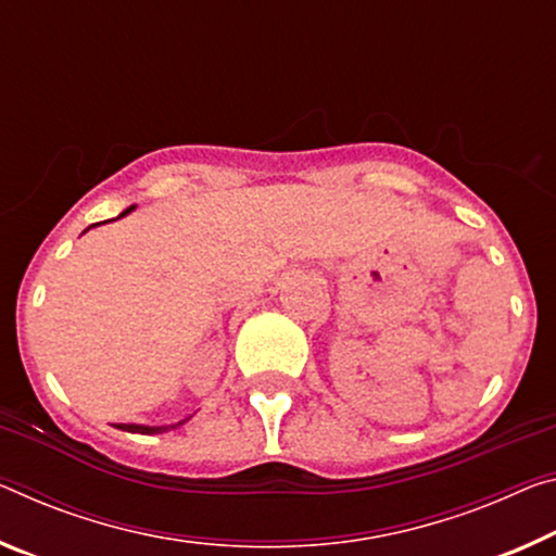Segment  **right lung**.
<instances>
[{
  "mask_svg": "<svg viewBox=\"0 0 556 556\" xmlns=\"http://www.w3.org/2000/svg\"><path fill=\"white\" fill-rule=\"evenodd\" d=\"M136 205H130L128 210H123V213L118 215V217H126L130 210H134ZM93 227V225H91ZM188 420V418H185ZM185 420H178V422H170V426H140V422H116V428L118 430H126V433H140V435H155V433H165V430H173V428H178V426H182Z\"/></svg>",
  "mask_w": 556,
  "mask_h": 556,
  "instance_id": "right-lung-1",
  "label": "right lung"
}]
</instances>
